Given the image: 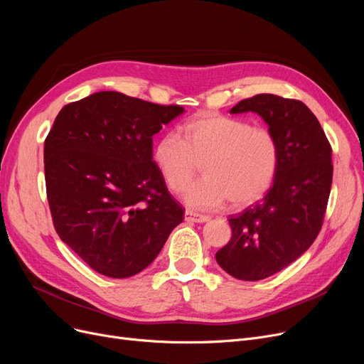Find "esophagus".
I'll use <instances>...</instances> for the list:
<instances>
[{"label": "esophagus", "mask_w": 364, "mask_h": 364, "mask_svg": "<svg viewBox=\"0 0 364 364\" xmlns=\"http://www.w3.org/2000/svg\"><path fill=\"white\" fill-rule=\"evenodd\" d=\"M184 220H186L187 223H206V221H209V217L200 215V214L193 213V211H186Z\"/></svg>", "instance_id": "34e87169"}]
</instances>
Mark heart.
I'll return each instance as SVG.
<instances>
[{"label": "heart", "instance_id": "heart-1", "mask_svg": "<svg viewBox=\"0 0 364 364\" xmlns=\"http://www.w3.org/2000/svg\"><path fill=\"white\" fill-rule=\"evenodd\" d=\"M153 162L172 192H180L202 164L205 178L183 199L198 209L251 205L276 178L280 150L276 137L239 118L206 112L187 121L177 134H164L153 147Z\"/></svg>", "mask_w": 364, "mask_h": 364}]
</instances>
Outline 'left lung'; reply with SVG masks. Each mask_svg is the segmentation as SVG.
<instances>
[{"instance_id": "8db88e82", "label": "left lung", "mask_w": 364, "mask_h": 364, "mask_svg": "<svg viewBox=\"0 0 364 364\" xmlns=\"http://www.w3.org/2000/svg\"><path fill=\"white\" fill-rule=\"evenodd\" d=\"M254 112L277 140L273 186L255 205L228 218L232 239L215 254L230 276L255 282L299 258L316 240L332 186V147L314 113L299 100L257 94L230 113Z\"/></svg>"}]
</instances>
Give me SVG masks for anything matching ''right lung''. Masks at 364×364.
I'll use <instances>...</instances> for the list:
<instances>
[{"label": "right lung", "instance_id": "right-lung-1", "mask_svg": "<svg viewBox=\"0 0 364 364\" xmlns=\"http://www.w3.org/2000/svg\"><path fill=\"white\" fill-rule=\"evenodd\" d=\"M181 113V106L99 91L55 117L44 143L54 228L97 273L143 272L183 221L151 156V137Z\"/></svg>", "mask_w": 364, "mask_h": 364}]
</instances>
